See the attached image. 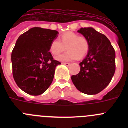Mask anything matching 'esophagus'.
Here are the masks:
<instances>
[{"label":"esophagus","instance_id":"obj_1","mask_svg":"<svg viewBox=\"0 0 128 128\" xmlns=\"http://www.w3.org/2000/svg\"><path fill=\"white\" fill-rule=\"evenodd\" d=\"M62 64H63V65H66V66H69V65H70V63H62Z\"/></svg>","mask_w":128,"mask_h":128}]
</instances>
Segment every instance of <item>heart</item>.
Segmentation results:
<instances>
[{"instance_id":"heart-1","label":"heart","mask_w":128,"mask_h":128,"mask_svg":"<svg viewBox=\"0 0 128 128\" xmlns=\"http://www.w3.org/2000/svg\"><path fill=\"white\" fill-rule=\"evenodd\" d=\"M66 48V53L56 57L60 62H72L78 58H84L90 50V42L86 37L79 36L73 32H67L61 36V42L53 40L49 46V51L52 55H58Z\"/></svg>"}]
</instances>
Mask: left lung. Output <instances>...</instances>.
<instances>
[{
	"label": "left lung",
	"mask_w": 128,
	"mask_h": 128,
	"mask_svg": "<svg viewBox=\"0 0 128 128\" xmlns=\"http://www.w3.org/2000/svg\"><path fill=\"white\" fill-rule=\"evenodd\" d=\"M78 32L88 38L90 50L80 63V72L72 76V81L82 93L98 94L110 84L115 74V49L105 35L93 28H81Z\"/></svg>",
	"instance_id": "obj_1"
}]
</instances>
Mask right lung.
I'll return each instance as SVG.
<instances>
[{"instance_id":"obj_1","label":"right lung","mask_w":128,"mask_h":128,"mask_svg":"<svg viewBox=\"0 0 128 128\" xmlns=\"http://www.w3.org/2000/svg\"><path fill=\"white\" fill-rule=\"evenodd\" d=\"M57 30L33 28L19 36L11 54L13 75L18 86L31 96L44 93L53 81L56 67L49 46Z\"/></svg>"}]
</instances>
